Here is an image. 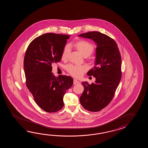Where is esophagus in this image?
Segmentation results:
<instances>
[{
  "label": "esophagus",
  "instance_id": "obj_1",
  "mask_svg": "<svg viewBox=\"0 0 148 148\" xmlns=\"http://www.w3.org/2000/svg\"><path fill=\"white\" fill-rule=\"evenodd\" d=\"M80 84V82L78 81L77 79H73V84L74 85H77V84Z\"/></svg>",
  "mask_w": 148,
  "mask_h": 148
}]
</instances>
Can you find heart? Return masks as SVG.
<instances>
[{
    "mask_svg": "<svg viewBox=\"0 0 148 148\" xmlns=\"http://www.w3.org/2000/svg\"><path fill=\"white\" fill-rule=\"evenodd\" d=\"M74 45L84 57H88L94 51V46L88 41L80 40L75 42ZM70 51L69 45H66L63 48L61 56L62 60H66L69 56ZM87 69V66L85 65L78 66L71 64L66 66V70L70 74L75 77H81Z\"/></svg>",
    "mask_w": 148,
    "mask_h": 148,
    "instance_id": "obj_1",
    "label": "heart"
}]
</instances>
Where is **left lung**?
Segmentation results:
<instances>
[{
  "label": "left lung",
  "instance_id": "left-lung-1",
  "mask_svg": "<svg viewBox=\"0 0 148 148\" xmlns=\"http://www.w3.org/2000/svg\"><path fill=\"white\" fill-rule=\"evenodd\" d=\"M79 36L90 38L97 44L95 66L87 75L96 78L95 83L82 82L84 87L80 102L85 110L98 112L112 100L121 77V57L115 41L99 32H90Z\"/></svg>",
  "mask_w": 148,
  "mask_h": 148
}]
</instances>
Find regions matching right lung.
<instances>
[{
    "label": "right lung",
    "instance_id": "obj_1",
    "mask_svg": "<svg viewBox=\"0 0 148 148\" xmlns=\"http://www.w3.org/2000/svg\"><path fill=\"white\" fill-rule=\"evenodd\" d=\"M69 35L45 33L29 44L24 60L26 84L38 106L48 113L64 106L63 98L73 85L70 76L58 77L51 73L52 63L59 62Z\"/></svg>",
    "mask_w": 148,
    "mask_h": 148
}]
</instances>
